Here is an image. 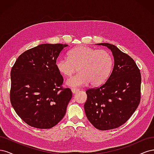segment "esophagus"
I'll use <instances>...</instances> for the list:
<instances>
[{"label": "esophagus", "instance_id": "1", "mask_svg": "<svg viewBox=\"0 0 154 154\" xmlns=\"http://www.w3.org/2000/svg\"><path fill=\"white\" fill-rule=\"evenodd\" d=\"M71 91H72V92L73 93V94H75V93H76L77 92L80 91V89H79V88H72Z\"/></svg>", "mask_w": 154, "mask_h": 154}]
</instances>
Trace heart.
<instances>
[{
	"instance_id": "obj_1",
	"label": "heart",
	"mask_w": 154,
	"mask_h": 154,
	"mask_svg": "<svg viewBox=\"0 0 154 154\" xmlns=\"http://www.w3.org/2000/svg\"><path fill=\"white\" fill-rule=\"evenodd\" d=\"M55 66L60 74L67 77L71 76L78 67L80 72L66 82L69 87H80L89 82L97 86L109 78L113 67V58L107 50L80 45L69 51L68 58H58Z\"/></svg>"
}]
</instances>
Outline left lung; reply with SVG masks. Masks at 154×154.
Wrapping results in <instances>:
<instances>
[{
    "label": "left lung",
    "mask_w": 154,
    "mask_h": 154,
    "mask_svg": "<svg viewBox=\"0 0 154 154\" xmlns=\"http://www.w3.org/2000/svg\"><path fill=\"white\" fill-rule=\"evenodd\" d=\"M109 48L114 66L106 82L86 91L84 105L88 121L98 130L114 129L125 124L140 103L141 75L134 60L114 45L97 44Z\"/></svg>",
    "instance_id": "obj_1"
}]
</instances>
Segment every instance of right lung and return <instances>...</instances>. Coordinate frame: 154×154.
Listing matches in <instances>:
<instances>
[{
  "mask_svg": "<svg viewBox=\"0 0 154 154\" xmlns=\"http://www.w3.org/2000/svg\"><path fill=\"white\" fill-rule=\"evenodd\" d=\"M67 44H41L21 54L11 71L10 101L17 115L32 127L51 128L66 113L72 97L56 67Z\"/></svg>",
  "mask_w": 154,
  "mask_h": 154,
  "instance_id": "add662e5",
  "label": "right lung"
}]
</instances>
